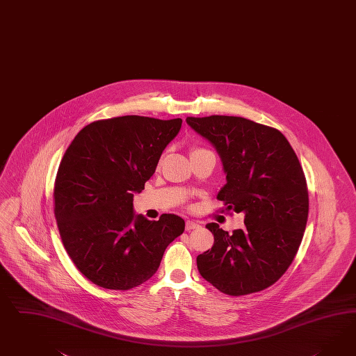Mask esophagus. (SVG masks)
Segmentation results:
<instances>
[{
	"label": "esophagus",
	"instance_id": "obj_1",
	"mask_svg": "<svg viewBox=\"0 0 356 356\" xmlns=\"http://www.w3.org/2000/svg\"><path fill=\"white\" fill-rule=\"evenodd\" d=\"M201 225L198 224V222H195V221H186V224H185V229L186 231H193V229H198Z\"/></svg>",
	"mask_w": 356,
	"mask_h": 356
}]
</instances>
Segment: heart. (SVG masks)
<instances>
[{
	"label": "heart",
	"mask_w": 356,
	"mask_h": 356,
	"mask_svg": "<svg viewBox=\"0 0 356 356\" xmlns=\"http://www.w3.org/2000/svg\"><path fill=\"white\" fill-rule=\"evenodd\" d=\"M203 152H210V150H207V149H204V147H194L191 155H195V154L203 153Z\"/></svg>",
	"instance_id": "heart-1"
}]
</instances>
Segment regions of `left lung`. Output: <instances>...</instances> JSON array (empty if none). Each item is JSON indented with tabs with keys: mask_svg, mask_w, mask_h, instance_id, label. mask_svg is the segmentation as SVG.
Masks as SVG:
<instances>
[{
	"mask_svg": "<svg viewBox=\"0 0 356 356\" xmlns=\"http://www.w3.org/2000/svg\"><path fill=\"white\" fill-rule=\"evenodd\" d=\"M186 123L220 155L227 184L222 211L243 212L245 227L232 234L206 225L213 246L197 257L203 279L238 297L273 285L296 258L308 218L306 176L279 129L240 116H188Z\"/></svg>",
	"mask_w": 356,
	"mask_h": 356,
	"instance_id": "obj_1",
	"label": "left lung"
}]
</instances>
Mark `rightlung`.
<instances>
[{
  "label": "right lung",
  "mask_w": 356,
  "mask_h": 356,
  "mask_svg": "<svg viewBox=\"0 0 356 356\" xmlns=\"http://www.w3.org/2000/svg\"><path fill=\"white\" fill-rule=\"evenodd\" d=\"M180 118L125 115L86 125L68 146L54 184V215L76 268L97 286L129 290L150 279L165 248L183 234L172 213L147 220L134 212Z\"/></svg>",
  "instance_id": "right-lung-1"
}]
</instances>
